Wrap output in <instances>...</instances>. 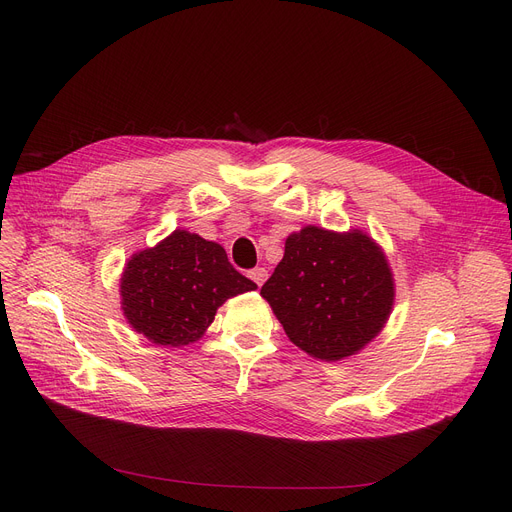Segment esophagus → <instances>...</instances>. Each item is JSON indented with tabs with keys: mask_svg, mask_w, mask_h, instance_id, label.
Listing matches in <instances>:
<instances>
[{
	"mask_svg": "<svg viewBox=\"0 0 512 512\" xmlns=\"http://www.w3.org/2000/svg\"><path fill=\"white\" fill-rule=\"evenodd\" d=\"M249 278H251L257 286H261V284L265 282V278H267L265 267H255V270H251V272H249Z\"/></svg>",
	"mask_w": 512,
	"mask_h": 512,
	"instance_id": "obj_1",
	"label": "esophagus"
}]
</instances>
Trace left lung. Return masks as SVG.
<instances>
[{
    "mask_svg": "<svg viewBox=\"0 0 512 512\" xmlns=\"http://www.w3.org/2000/svg\"><path fill=\"white\" fill-rule=\"evenodd\" d=\"M290 342L321 361L357 355L384 328L394 278L378 242L361 230L305 226L261 286Z\"/></svg>",
    "mask_w": 512,
    "mask_h": 512,
    "instance_id": "left-lung-1",
    "label": "left lung"
}]
</instances>
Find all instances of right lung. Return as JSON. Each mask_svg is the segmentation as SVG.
<instances>
[{"label":"right lung","instance_id":"1","mask_svg":"<svg viewBox=\"0 0 512 512\" xmlns=\"http://www.w3.org/2000/svg\"><path fill=\"white\" fill-rule=\"evenodd\" d=\"M255 288L234 270L218 242L174 230L128 259L120 297L134 332L161 346H184L205 334L218 307Z\"/></svg>","mask_w":512,"mask_h":512}]
</instances>
